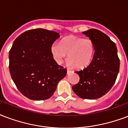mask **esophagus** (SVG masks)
Here are the masks:
<instances>
[{
  "label": "esophagus",
  "mask_w": 128,
  "mask_h": 128,
  "mask_svg": "<svg viewBox=\"0 0 128 128\" xmlns=\"http://www.w3.org/2000/svg\"><path fill=\"white\" fill-rule=\"evenodd\" d=\"M72 72V70H69V69H68V70H67V74H70V73Z\"/></svg>",
  "instance_id": "1"
}]
</instances>
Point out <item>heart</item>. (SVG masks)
I'll return each mask as SVG.
<instances>
[{"label": "heart", "mask_w": 128, "mask_h": 128, "mask_svg": "<svg viewBox=\"0 0 128 128\" xmlns=\"http://www.w3.org/2000/svg\"><path fill=\"white\" fill-rule=\"evenodd\" d=\"M51 52L58 64H61L68 54V64L76 69H83L90 64L94 53V46L89 38L70 36L52 45Z\"/></svg>", "instance_id": "heart-1"}]
</instances>
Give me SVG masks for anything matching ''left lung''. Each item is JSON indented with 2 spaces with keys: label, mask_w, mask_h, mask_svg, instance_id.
<instances>
[{
  "label": "left lung",
  "mask_w": 128,
  "mask_h": 128,
  "mask_svg": "<svg viewBox=\"0 0 128 128\" xmlns=\"http://www.w3.org/2000/svg\"><path fill=\"white\" fill-rule=\"evenodd\" d=\"M92 41L94 53L90 64L76 71L79 82L72 86L73 91L82 98H100L114 86L120 70V59L116 44L99 30L90 29L82 32Z\"/></svg>",
  "instance_id": "obj_1"
}]
</instances>
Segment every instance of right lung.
I'll return each instance as SVG.
<instances>
[{
	"mask_svg": "<svg viewBox=\"0 0 128 128\" xmlns=\"http://www.w3.org/2000/svg\"><path fill=\"white\" fill-rule=\"evenodd\" d=\"M59 34L47 29H31L16 38L9 52V71L16 88L28 99L50 98L67 73L51 52Z\"/></svg>",
	"mask_w": 128,
	"mask_h": 128,
	"instance_id": "add662e5",
	"label": "right lung"
}]
</instances>
